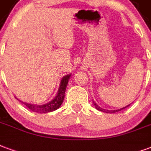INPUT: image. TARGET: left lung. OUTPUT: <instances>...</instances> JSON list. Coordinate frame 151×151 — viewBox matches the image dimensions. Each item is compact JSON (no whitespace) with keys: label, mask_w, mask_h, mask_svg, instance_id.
<instances>
[{"label":"left lung","mask_w":151,"mask_h":151,"mask_svg":"<svg viewBox=\"0 0 151 151\" xmlns=\"http://www.w3.org/2000/svg\"><path fill=\"white\" fill-rule=\"evenodd\" d=\"M94 103V102H93ZM94 105H95V107L96 109H98V110L100 111H102V112H105V113H116V112H118V111H121L122 110V109H124L126 107H128V106H129V105H127L126 107H124V108H122V109H116V110H106V109H101V108H100L97 105V104H96V103H94Z\"/></svg>","instance_id":"8db88e82"}]
</instances>
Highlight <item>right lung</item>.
Masks as SVG:
<instances>
[{
  "label": "right lung",
  "mask_w": 151,
  "mask_h": 151,
  "mask_svg": "<svg viewBox=\"0 0 151 151\" xmlns=\"http://www.w3.org/2000/svg\"><path fill=\"white\" fill-rule=\"evenodd\" d=\"M70 76H71V75H68V76H66L63 78L62 80H61V83H60V87H59L58 94L49 103L42 104V105L29 104V103H25V102H22V103L30 110L36 112V113H47L58 109L60 107V105L62 104L63 99H64L65 91H66V88H67V85H68V80L70 79Z\"/></svg>",
  "instance_id": "obj_1"
}]
</instances>
